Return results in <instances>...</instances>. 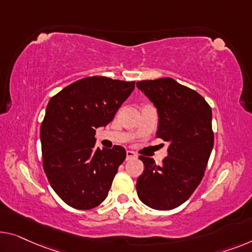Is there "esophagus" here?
<instances>
[{"mask_svg":"<svg viewBox=\"0 0 252 252\" xmlns=\"http://www.w3.org/2000/svg\"><path fill=\"white\" fill-rule=\"evenodd\" d=\"M134 158H137L136 154H134L133 152H131V150H127V152H126V160L134 159Z\"/></svg>","mask_w":252,"mask_h":252,"instance_id":"esophagus-1","label":"esophagus"}]
</instances>
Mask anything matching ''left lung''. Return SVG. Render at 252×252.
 <instances>
[{
  "instance_id": "1",
  "label": "left lung",
  "mask_w": 252,
  "mask_h": 252,
  "mask_svg": "<svg viewBox=\"0 0 252 252\" xmlns=\"http://www.w3.org/2000/svg\"><path fill=\"white\" fill-rule=\"evenodd\" d=\"M137 87L158 111L157 138L170 142L162 165L139 156L145 171L137 180V193L148 207L170 210L188 200L204 178L214 145L212 107L172 78L138 81Z\"/></svg>"
}]
</instances>
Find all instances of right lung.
Returning <instances> with one entry per match:
<instances>
[{"label": "right lung", "mask_w": 252, "mask_h": 252, "mask_svg": "<svg viewBox=\"0 0 252 252\" xmlns=\"http://www.w3.org/2000/svg\"><path fill=\"white\" fill-rule=\"evenodd\" d=\"M134 81L94 76L66 86L48 102L40 126L43 167L56 194L76 209L106 199L126 153L122 146L96 148V127L113 120Z\"/></svg>", "instance_id": "right-lung-1"}]
</instances>
